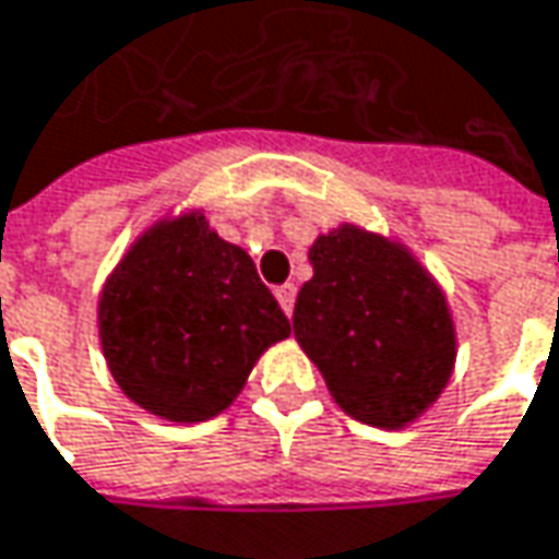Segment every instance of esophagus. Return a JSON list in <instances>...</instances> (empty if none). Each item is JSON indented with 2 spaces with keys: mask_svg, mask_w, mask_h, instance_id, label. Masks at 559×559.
<instances>
[{
  "mask_svg": "<svg viewBox=\"0 0 559 559\" xmlns=\"http://www.w3.org/2000/svg\"><path fill=\"white\" fill-rule=\"evenodd\" d=\"M275 297H278L281 309L290 316V312H294V300H297V287H294V284H281L278 290H275Z\"/></svg>",
  "mask_w": 559,
  "mask_h": 559,
  "instance_id": "34e87169",
  "label": "esophagus"
}]
</instances>
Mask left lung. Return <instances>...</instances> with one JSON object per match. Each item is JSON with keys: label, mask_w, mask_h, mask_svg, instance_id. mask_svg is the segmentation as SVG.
<instances>
[{"label": "left lung", "mask_w": 559, "mask_h": 559, "mask_svg": "<svg viewBox=\"0 0 559 559\" xmlns=\"http://www.w3.org/2000/svg\"><path fill=\"white\" fill-rule=\"evenodd\" d=\"M294 337L356 423L401 431L435 406L456 366L444 287L403 240L341 222L309 247Z\"/></svg>", "instance_id": "left-lung-1"}]
</instances>
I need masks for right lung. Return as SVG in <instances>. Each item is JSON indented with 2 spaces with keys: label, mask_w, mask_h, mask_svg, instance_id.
<instances>
[{
  "label": "right lung",
  "mask_w": 559,
  "mask_h": 559,
  "mask_svg": "<svg viewBox=\"0 0 559 559\" xmlns=\"http://www.w3.org/2000/svg\"><path fill=\"white\" fill-rule=\"evenodd\" d=\"M99 347L121 394L165 423L225 413L290 322L250 253L206 209H168L115 262L96 300Z\"/></svg>",
  "instance_id": "right-lung-1"
}]
</instances>
